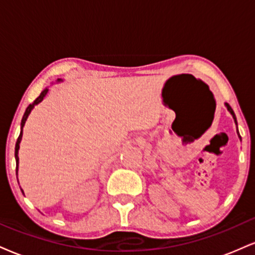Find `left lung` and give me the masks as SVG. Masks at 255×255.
Listing matches in <instances>:
<instances>
[{
    "instance_id": "obj_1",
    "label": "left lung",
    "mask_w": 255,
    "mask_h": 255,
    "mask_svg": "<svg viewBox=\"0 0 255 255\" xmlns=\"http://www.w3.org/2000/svg\"><path fill=\"white\" fill-rule=\"evenodd\" d=\"M226 106H227V109H228L229 110V113H231V114L233 115V119H234V121H235V124L236 125H238V122H236V118H235V114H234V112H233V109H232V107L231 106H229V104L228 103H226ZM238 134H239V130H238ZM239 137H240V139H241V136H240V134H239Z\"/></svg>"
}]
</instances>
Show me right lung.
Returning <instances> with one entry per match:
<instances>
[{
    "instance_id": "1",
    "label": "right lung",
    "mask_w": 255,
    "mask_h": 255,
    "mask_svg": "<svg viewBox=\"0 0 255 255\" xmlns=\"http://www.w3.org/2000/svg\"><path fill=\"white\" fill-rule=\"evenodd\" d=\"M47 91H48V89H45V90H42V91H41V94H40V95H39V97H38V98H35V100H34V101H33V102H32V103H30L28 107H27L26 112H24V114H23L22 121H21V133H20V135H19V137H17V141H16V145H15V159H16V174H17V164H19V157H17V153H19L20 141H21V137H22V128H23V126H24V122H26V120H27V118H28V115H29L30 110H32L33 108H34V106H35V104H38V103H40V102H41V101H42V100H44L45 95H46V94H47Z\"/></svg>"
}]
</instances>
